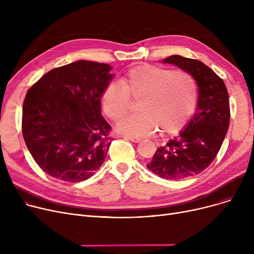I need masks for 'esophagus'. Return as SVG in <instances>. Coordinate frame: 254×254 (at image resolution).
Returning a JSON list of instances; mask_svg holds the SVG:
<instances>
[{
	"label": "esophagus",
	"mask_w": 254,
	"mask_h": 254,
	"mask_svg": "<svg viewBox=\"0 0 254 254\" xmlns=\"http://www.w3.org/2000/svg\"><path fill=\"white\" fill-rule=\"evenodd\" d=\"M124 138H126V139H127V140H129V141H131V142H134V143H139V142L141 141L140 138L134 137V136H125Z\"/></svg>",
	"instance_id": "obj_1"
}]
</instances>
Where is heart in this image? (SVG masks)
<instances>
[{"mask_svg":"<svg viewBox=\"0 0 254 254\" xmlns=\"http://www.w3.org/2000/svg\"><path fill=\"white\" fill-rule=\"evenodd\" d=\"M131 100L139 101L140 112L118 123V132L145 137L161 129L163 135H175L195 111L197 86L185 71L141 64L119 82H110L101 96L103 111L112 120L122 119L131 110Z\"/></svg>","mask_w":254,"mask_h":254,"instance_id":"heart-1","label":"heart"}]
</instances>
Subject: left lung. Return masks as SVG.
I'll list each match as a JSON object with an SVG mask.
<instances>
[{"instance_id":"left-lung-1","label":"left lung","mask_w":254,"mask_h":254,"mask_svg":"<svg viewBox=\"0 0 254 254\" xmlns=\"http://www.w3.org/2000/svg\"><path fill=\"white\" fill-rule=\"evenodd\" d=\"M162 63L192 75L198 89L195 114L178 137L157 148L147 165L159 177L179 180L199 174L216 157L230 126L229 93L223 80L202 62L171 56Z\"/></svg>"}]
</instances>
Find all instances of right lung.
I'll use <instances>...</instances> for the list:
<instances>
[{"label": "right lung", "mask_w": 254, "mask_h": 254, "mask_svg": "<svg viewBox=\"0 0 254 254\" xmlns=\"http://www.w3.org/2000/svg\"><path fill=\"white\" fill-rule=\"evenodd\" d=\"M111 70L108 64L74 62L49 71L26 92L23 139L49 176L80 182L104 163L113 138L101 96L114 77Z\"/></svg>", "instance_id": "add662e5"}]
</instances>
